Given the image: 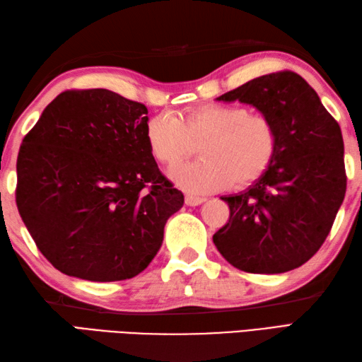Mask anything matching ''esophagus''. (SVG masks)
<instances>
[{
	"instance_id": "esophagus-1",
	"label": "esophagus",
	"mask_w": 362,
	"mask_h": 362,
	"mask_svg": "<svg viewBox=\"0 0 362 362\" xmlns=\"http://www.w3.org/2000/svg\"><path fill=\"white\" fill-rule=\"evenodd\" d=\"M206 201L204 196H194V194H187L185 196V204L189 206H196V205H201Z\"/></svg>"
}]
</instances>
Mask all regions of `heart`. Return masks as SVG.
I'll use <instances>...</instances> for the list:
<instances>
[{"label": "heart", "mask_w": 362, "mask_h": 362, "mask_svg": "<svg viewBox=\"0 0 362 362\" xmlns=\"http://www.w3.org/2000/svg\"><path fill=\"white\" fill-rule=\"evenodd\" d=\"M149 151L168 166L194 151L202 158L173 168L169 177L189 193L245 187L271 165L279 134L274 121L236 104H205L182 117L158 113L146 124Z\"/></svg>", "instance_id": "heart-1"}]
</instances>
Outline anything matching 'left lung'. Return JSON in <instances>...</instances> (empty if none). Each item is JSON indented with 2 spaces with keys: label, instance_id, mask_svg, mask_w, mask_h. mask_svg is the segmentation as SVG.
Returning <instances> with one entry per match:
<instances>
[{
  "label": "left lung",
  "instance_id": "8db88e82",
  "mask_svg": "<svg viewBox=\"0 0 362 362\" xmlns=\"http://www.w3.org/2000/svg\"><path fill=\"white\" fill-rule=\"evenodd\" d=\"M216 99L250 104L271 118L279 144L253 185L221 197L230 219L213 243L244 272L292 271L320 249L342 205L347 175L341 127L292 71L259 76Z\"/></svg>",
  "mask_w": 362,
  "mask_h": 362
}]
</instances>
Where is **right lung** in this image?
I'll return each mask as SVG.
<instances>
[{"label": "right lung", "instance_id": "right-lung-1", "mask_svg": "<svg viewBox=\"0 0 362 362\" xmlns=\"http://www.w3.org/2000/svg\"><path fill=\"white\" fill-rule=\"evenodd\" d=\"M146 115V105L110 90H68L23 138L15 199L57 271L118 281L157 255L183 194L153 160Z\"/></svg>", "mask_w": 362, "mask_h": 362}]
</instances>
